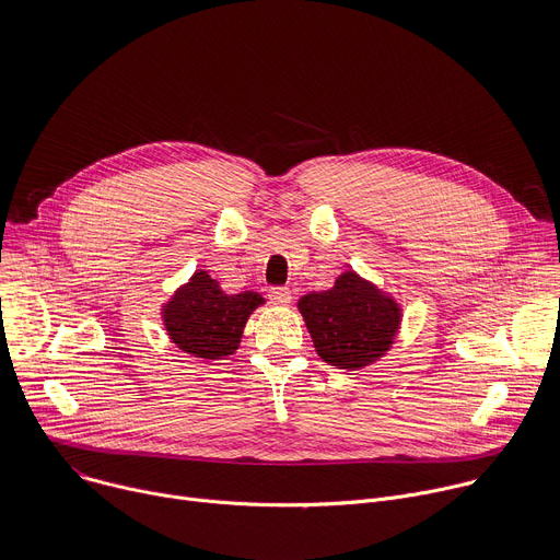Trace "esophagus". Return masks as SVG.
<instances>
[{
    "mask_svg": "<svg viewBox=\"0 0 560 560\" xmlns=\"http://www.w3.org/2000/svg\"><path fill=\"white\" fill-rule=\"evenodd\" d=\"M270 301H272V303H279V306H285V303H290V301H292V292H290V288H283V285L270 288Z\"/></svg>",
    "mask_w": 560,
    "mask_h": 560,
    "instance_id": "34e87169",
    "label": "esophagus"
}]
</instances>
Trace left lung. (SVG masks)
I'll return each instance as SVG.
<instances>
[{"instance_id": "1", "label": "left lung", "mask_w": 560, "mask_h": 560, "mask_svg": "<svg viewBox=\"0 0 560 560\" xmlns=\"http://www.w3.org/2000/svg\"><path fill=\"white\" fill-rule=\"evenodd\" d=\"M299 313L319 358L346 371L364 369L386 354L401 319L395 299L354 272L339 275L330 290L301 296Z\"/></svg>"}]
</instances>
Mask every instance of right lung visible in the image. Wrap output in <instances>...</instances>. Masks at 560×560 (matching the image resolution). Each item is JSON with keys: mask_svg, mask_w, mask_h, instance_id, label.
<instances>
[{"mask_svg": "<svg viewBox=\"0 0 560 560\" xmlns=\"http://www.w3.org/2000/svg\"><path fill=\"white\" fill-rule=\"evenodd\" d=\"M261 303L264 296L249 290L225 294L217 279L198 270L165 303L163 322L170 339L183 352L202 360H223L238 348L247 317Z\"/></svg>", "mask_w": 560, "mask_h": 560, "instance_id": "right-lung-1", "label": "right lung"}]
</instances>
